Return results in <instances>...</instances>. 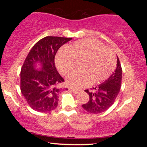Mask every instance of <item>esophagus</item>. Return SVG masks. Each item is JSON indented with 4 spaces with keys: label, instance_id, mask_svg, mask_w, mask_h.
Instances as JSON below:
<instances>
[{
    "label": "esophagus",
    "instance_id": "34e87169",
    "mask_svg": "<svg viewBox=\"0 0 147 147\" xmlns=\"http://www.w3.org/2000/svg\"><path fill=\"white\" fill-rule=\"evenodd\" d=\"M69 90H70V91H71V92H73L74 94H78L79 92V90H75V89H72V88H69Z\"/></svg>",
    "mask_w": 147,
    "mask_h": 147
}]
</instances>
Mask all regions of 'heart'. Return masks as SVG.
Instances as JSON below:
<instances>
[{"label":"heart","mask_w":147,"mask_h":147,"mask_svg":"<svg viewBox=\"0 0 147 147\" xmlns=\"http://www.w3.org/2000/svg\"><path fill=\"white\" fill-rule=\"evenodd\" d=\"M80 63L81 70L70 73L66 77L68 86L79 89L104 82L114 72L116 59L111 50L95 40L76 41L68 50H61L57 54L55 64L61 75H66Z\"/></svg>","instance_id":"obj_1"}]
</instances>
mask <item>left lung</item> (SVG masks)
<instances>
[{
    "instance_id": "left-lung-1",
    "label": "left lung",
    "mask_w": 147,
    "mask_h": 147,
    "mask_svg": "<svg viewBox=\"0 0 147 147\" xmlns=\"http://www.w3.org/2000/svg\"><path fill=\"white\" fill-rule=\"evenodd\" d=\"M117 67L113 73L105 82L99 84L92 90L85 91L88 94L89 100L82 107L87 112L99 114L109 109L113 105L120 90L122 70L117 56Z\"/></svg>"
}]
</instances>
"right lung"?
Returning a JSON list of instances; mask_svg holds the SVG:
<instances>
[{"mask_svg": "<svg viewBox=\"0 0 147 147\" xmlns=\"http://www.w3.org/2000/svg\"><path fill=\"white\" fill-rule=\"evenodd\" d=\"M72 38L46 36L32 48L21 70V90L33 110L50 112L58 105L64 82L55 64L57 52ZM67 90V89H66Z\"/></svg>", "mask_w": 147, "mask_h": 147, "instance_id": "add662e5", "label": "right lung"}]
</instances>
